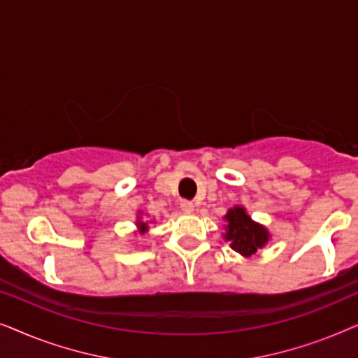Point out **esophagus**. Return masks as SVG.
<instances>
[{
    "label": "esophagus",
    "instance_id": "esophagus-1",
    "mask_svg": "<svg viewBox=\"0 0 358 358\" xmlns=\"http://www.w3.org/2000/svg\"><path fill=\"white\" fill-rule=\"evenodd\" d=\"M180 208H182L184 213H192L194 212V203L192 202H180Z\"/></svg>",
    "mask_w": 358,
    "mask_h": 358
}]
</instances>
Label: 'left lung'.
<instances>
[{
  "label": "left lung",
  "instance_id": "left-lung-1",
  "mask_svg": "<svg viewBox=\"0 0 358 358\" xmlns=\"http://www.w3.org/2000/svg\"><path fill=\"white\" fill-rule=\"evenodd\" d=\"M223 220L227 222L223 233L224 241H228L229 248L243 257H251L271 241L268 229L264 224L254 222L243 205H234L233 208H229Z\"/></svg>",
  "mask_w": 358,
  "mask_h": 358
}]
</instances>
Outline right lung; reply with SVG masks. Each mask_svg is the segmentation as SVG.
Segmentation results:
<instances>
[{"label":"right lung","mask_w":358,"mask_h":358,"mask_svg":"<svg viewBox=\"0 0 358 358\" xmlns=\"http://www.w3.org/2000/svg\"><path fill=\"white\" fill-rule=\"evenodd\" d=\"M150 223H153V222H148V220H145V218H143V212H138V215H136V222H135L136 229H135L134 233H135V234H145V233H148Z\"/></svg>","instance_id":"1"}]
</instances>
